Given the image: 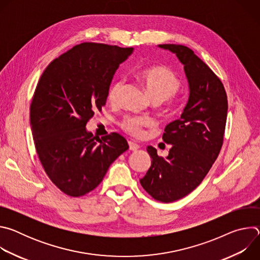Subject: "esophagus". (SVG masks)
<instances>
[{"label": "esophagus", "mask_w": 260, "mask_h": 260, "mask_svg": "<svg viewBox=\"0 0 260 260\" xmlns=\"http://www.w3.org/2000/svg\"><path fill=\"white\" fill-rule=\"evenodd\" d=\"M128 146H129V150H132V151H137L140 148L139 144H137L133 141H128Z\"/></svg>", "instance_id": "1"}]
</instances>
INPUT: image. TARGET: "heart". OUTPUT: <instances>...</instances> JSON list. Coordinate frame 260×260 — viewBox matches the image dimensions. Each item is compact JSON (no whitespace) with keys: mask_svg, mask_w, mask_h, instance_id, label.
Wrapping results in <instances>:
<instances>
[{"mask_svg":"<svg viewBox=\"0 0 260 260\" xmlns=\"http://www.w3.org/2000/svg\"><path fill=\"white\" fill-rule=\"evenodd\" d=\"M140 80L143 83L148 95L154 103L162 105L167 109H172L177 105L175 93L181 87V80L169 68L162 66L150 67L141 71ZM123 86V80H116L108 91V100L115 103ZM150 123L149 119L140 116H126L121 122V128L133 137H142L144 127Z\"/></svg>","mask_w":260,"mask_h":260,"instance_id":"b5f03b06","label":"heart"}]
</instances>
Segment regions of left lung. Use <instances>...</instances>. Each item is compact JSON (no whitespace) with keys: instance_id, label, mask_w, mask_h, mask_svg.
Returning <instances> with one entry per match:
<instances>
[{"instance_id":"obj_1","label":"left lung","mask_w":260,"mask_h":260,"mask_svg":"<svg viewBox=\"0 0 260 260\" xmlns=\"http://www.w3.org/2000/svg\"><path fill=\"white\" fill-rule=\"evenodd\" d=\"M184 64L189 99L181 117L169 123L162 140L172 147L167 158L148 146L151 167L140 180L154 200L172 203L189 194L202 183L223 144L228 95L216 74L194 52L183 45L161 44Z\"/></svg>"}]
</instances>
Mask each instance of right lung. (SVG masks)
I'll list each match as a JSON object with an SVG mask.
<instances>
[{
    "label": "right lung",
    "instance_id": "obj_1",
    "mask_svg": "<svg viewBox=\"0 0 260 260\" xmlns=\"http://www.w3.org/2000/svg\"><path fill=\"white\" fill-rule=\"evenodd\" d=\"M133 49L81 43L53 59L37 84L29 107L36 151L49 179L67 196L93 190L128 149L121 135L95 139L85 126L105 106L114 74Z\"/></svg>",
    "mask_w": 260,
    "mask_h": 260
}]
</instances>
